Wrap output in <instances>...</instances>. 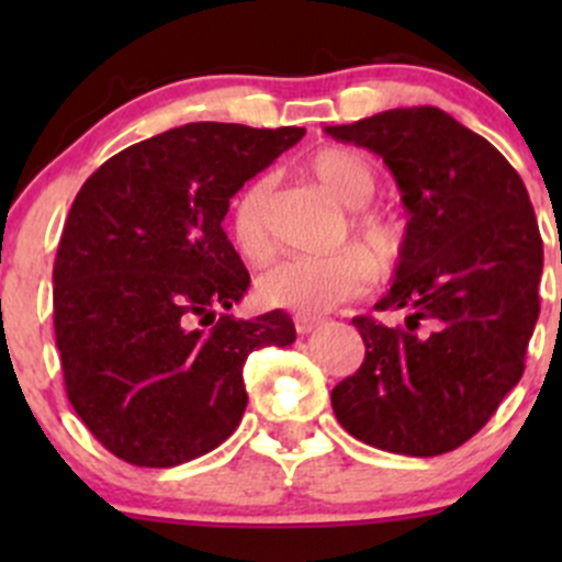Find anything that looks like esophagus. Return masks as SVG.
<instances>
[{"mask_svg":"<svg viewBox=\"0 0 562 562\" xmlns=\"http://www.w3.org/2000/svg\"><path fill=\"white\" fill-rule=\"evenodd\" d=\"M293 323H296V331L299 334H310L313 328L321 323V317H313V315H296L293 317Z\"/></svg>","mask_w":562,"mask_h":562,"instance_id":"34e87169","label":"esophagus"}]
</instances>
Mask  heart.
Listing matches in <instances>:
<instances>
[{
  "label": "heart",
  "instance_id": "heart-1",
  "mask_svg": "<svg viewBox=\"0 0 562 562\" xmlns=\"http://www.w3.org/2000/svg\"><path fill=\"white\" fill-rule=\"evenodd\" d=\"M307 173L350 214V236L361 247H345L326 258H288L271 266L258 280V296L266 307L293 310L299 315H321L361 296L378 280V269H394L402 255V225L386 212L361 209L375 195L378 176L364 155L345 146H326L310 155ZM271 181L266 176L247 181L231 201L228 228L234 245L249 260L271 252L266 228V201Z\"/></svg>",
  "mask_w": 562,
  "mask_h": 562
}]
</instances>
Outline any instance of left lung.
<instances>
[{
    "label": "left lung",
    "instance_id": "1",
    "mask_svg": "<svg viewBox=\"0 0 562 562\" xmlns=\"http://www.w3.org/2000/svg\"><path fill=\"white\" fill-rule=\"evenodd\" d=\"M326 133L381 155L411 217L375 304L405 321L353 317L367 353L334 386V416L391 454L454 451L525 372L543 271L530 195L490 140L440 108H394Z\"/></svg>",
    "mask_w": 562,
    "mask_h": 562
}]
</instances>
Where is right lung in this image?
<instances>
[{"label": "right lung", "mask_w": 562, "mask_h": 562, "mask_svg": "<svg viewBox=\"0 0 562 562\" xmlns=\"http://www.w3.org/2000/svg\"><path fill=\"white\" fill-rule=\"evenodd\" d=\"M302 135L184 124L83 181L54 260V331L67 400L113 457L173 468L217 449L245 416L247 356L296 339L282 310L228 315L249 274L223 220Z\"/></svg>", "instance_id": "right-lung-1"}]
</instances>
